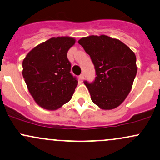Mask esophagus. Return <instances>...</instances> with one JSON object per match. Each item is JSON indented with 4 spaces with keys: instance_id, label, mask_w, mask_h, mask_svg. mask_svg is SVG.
Here are the masks:
<instances>
[{
    "instance_id": "34e87169",
    "label": "esophagus",
    "mask_w": 160,
    "mask_h": 160,
    "mask_svg": "<svg viewBox=\"0 0 160 160\" xmlns=\"http://www.w3.org/2000/svg\"><path fill=\"white\" fill-rule=\"evenodd\" d=\"M79 78H80V80H81V81H83V78H84V74H83V73H81V74L79 76Z\"/></svg>"
}]
</instances>
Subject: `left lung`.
I'll use <instances>...</instances> for the list:
<instances>
[{
	"mask_svg": "<svg viewBox=\"0 0 160 160\" xmlns=\"http://www.w3.org/2000/svg\"><path fill=\"white\" fill-rule=\"evenodd\" d=\"M78 43L90 55L95 68L93 81H83L92 101L103 110L120 106L137 75L135 53L120 40L106 35L83 38Z\"/></svg>",
	"mask_w": 160,
	"mask_h": 160,
	"instance_id": "left-lung-1",
	"label": "left lung"
}]
</instances>
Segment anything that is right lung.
<instances>
[{
	"label": "right lung",
	"instance_id": "add662e5",
	"mask_svg": "<svg viewBox=\"0 0 160 160\" xmlns=\"http://www.w3.org/2000/svg\"><path fill=\"white\" fill-rule=\"evenodd\" d=\"M75 43L72 38H50L31 50L23 60L22 74L37 103L47 110H57L71 99L77 78L70 73L67 57Z\"/></svg>",
	"mask_w": 160,
	"mask_h": 160
}]
</instances>
